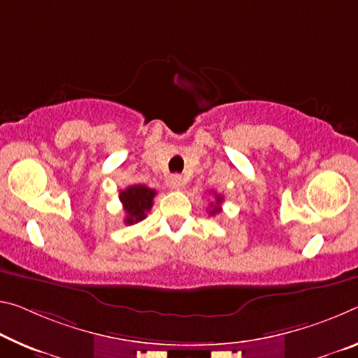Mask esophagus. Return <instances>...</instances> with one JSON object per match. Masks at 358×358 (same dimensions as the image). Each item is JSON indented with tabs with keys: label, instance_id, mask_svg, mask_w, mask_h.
Wrapping results in <instances>:
<instances>
[{
	"label": "esophagus",
	"instance_id": "1",
	"mask_svg": "<svg viewBox=\"0 0 358 358\" xmlns=\"http://www.w3.org/2000/svg\"><path fill=\"white\" fill-rule=\"evenodd\" d=\"M169 185H170V188H172V189H181V188H183V185H185L183 177H181V175H172V177H170Z\"/></svg>",
	"mask_w": 358,
	"mask_h": 358
}]
</instances>
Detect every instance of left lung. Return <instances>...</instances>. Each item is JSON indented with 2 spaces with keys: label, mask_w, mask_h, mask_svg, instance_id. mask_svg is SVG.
Wrapping results in <instances>:
<instances>
[{
  "label": "left lung",
  "mask_w": 358,
  "mask_h": 358,
  "mask_svg": "<svg viewBox=\"0 0 358 358\" xmlns=\"http://www.w3.org/2000/svg\"><path fill=\"white\" fill-rule=\"evenodd\" d=\"M221 202H223V196L215 194V202L210 203V207H212V210H210V215H215V213L221 212V206H220Z\"/></svg>",
  "instance_id": "1"
}]
</instances>
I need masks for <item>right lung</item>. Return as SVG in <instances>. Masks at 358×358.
Instances as JSON below:
<instances>
[{
    "label": "right lung",
    "mask_w": 358,
    "mask_h": 358,
    "mask_svg": "<svg viewBox=\"0 0 358 358\" xmlns=\"http://www.w3.org/2000/svg\"><path fill=\"white\" fill-rule=\"evenodd\" d=\"M156 191L148 188L145 185L129 186L124 191L119 192V201L122 203L124 212H126V224H135L138 221L146 218V213L152 207Z\"/></svg>",
    "instance_id": "obj_1"
}]
</instances>
